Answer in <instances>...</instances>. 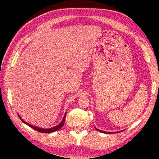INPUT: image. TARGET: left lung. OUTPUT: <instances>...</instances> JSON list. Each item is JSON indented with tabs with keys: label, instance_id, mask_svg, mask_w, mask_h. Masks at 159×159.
<instances>
[{
	"label": "left lung",
	"instance_id": "1",
	"mask_svg": "<svg viewBox=\"0 0 159 159\" xmlns=\"http://www.w3.org/2000/svg\"><path fill=\"white\" fill-rule=\"evenodd\" d=\"M96 129L98 130V131H99V132H100V133H109V132H106V131H102V130H99V129H97L96 128H95Z\"/></svg>",
	"mask_w": 159,
	"mask_h": 159
}]
</instances>
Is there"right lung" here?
<instances>
[{
    "label": "right lung",
    "instance_id": "right-lung-1",
    "mask_svg": "<svg viewBox=\"0 0 159 159\" xmlns=\"http://www.w3.org/2000/svg\"><path fill=\"white\" fill-rule=\"evenodd\" d=\"M18 117H20V119L21 120V121H22V122L26 124V125H28V126H29L31 128H33V129H34V130H37V131H38V132H40V133H53V132H55V131H56V130H58L60 129V128H61L63 127V124H64V122H65L66 113L65 114V116H64L63 119L62 120L61 122L59 125H57V126H55V127H53V128H39V127L34 126H33V125H31V124H28V123H26V121H24V120L22 119V118L20 117V116H19L18 114Z\"/></svg>",
    "mask_w": 159,
    "mask_h": 159
}]
</instances>
